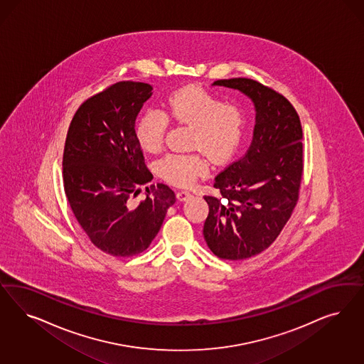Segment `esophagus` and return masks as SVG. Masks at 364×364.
Here are the masks:
<instances>
[{
	"mask_svg": "<svg viewBox=\"0 0 364 364\" xmlns=\"http://www.w3.org/2000/svg\"><path fill=\"white\" fill-rule=\"evenodd\" d=\"M191 197H193V194L190 191H186V190H182V191L176 193V198L181 200V202H185V200H188Z\"/></svg>",
	"mask_w": 364,
	"mask_h": 364,
	"instance_id": "obj_1",
	"label": "esophagus"
}]
</instances>
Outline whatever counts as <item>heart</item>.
<instances>
[{
	"instance_id": "b5f03b06",
	"label": "heart",
	"mask_w": 364,
	"mask_h": 364,
	"mask_svg": "<svg viewBox=\"0 0 364 364\" xmlns=\"http://www.w3.org/2000/svg\"><path fill=\"white\" fill-rule=\"evenodd\" d=\"M164 112L146 109L135 124V136L141 149L156 153L162 147L167 117L193 126L190 146L208 154L214 162L229 161L238 150L244 132L245 117L240 107L223 100L198 87H185L170 95ZM209 168L200 154H167L158 162V171L176 186H191Z\"/></svg>"
}]
</instances>
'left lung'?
I'll use <instances>...</instances> for the list:
<instances>
[{"label":"left lung","mask_w":364,"mask_h":364,"mask_svg":"<svg viewBox=\"0 0 364 364\" xmlns=\"http://www.w3.org/2000/svg\"><path fill=\"white\" fill-rule=\"evenodd\" d=\"M247 95L256 108L247 154L214 178L218 196H205L209 214L203 237L217 257L245 259L264 252L280 235L299 200L303 176V129L294 106L245 79L213 82Z\"/></svg>","instance_id":"8db88e82"}]
</instances>
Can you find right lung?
Instances as JSON below:
<instances>
[{"instance_id":"right-lung-1","label":"right lung","mask_w":364,"mask_h":364,"mask_svg":"<svg viewBox=\"0 0 364 364\" xmlns=\"http://www.w3.org/2000/svg\"><path fill=\"white\" fill-rule=\"evenodd\" d=\"M146 82H119L87 99L70 122L63 155L64 191L95 247L114 257L146 250L176 194L153 181L135 136L136 117L153 95Z\"/></svg>"}]
</instances>
